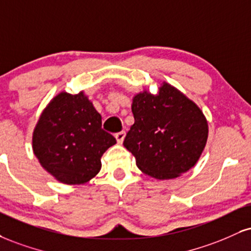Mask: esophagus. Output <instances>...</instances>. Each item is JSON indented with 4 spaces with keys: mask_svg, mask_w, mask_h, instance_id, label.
Returning a JSON list of instances; mask_svg holds the SVG:
<instances>
[{
    "mask_svg": "<svg viewBox=\"0 0 251 251\" xmlns=\"http://www.w3.org/2000/svg\"><path fill=\"white\" fill-rule=\"evenodd\" d=\"M114 137H116L118 144H123L124 139H125V132H124V131L118 132V133L114 134Z\"/></svg>",
    "mask_w": 251,
    "mask_h": 251,
    "instance_id": "obj_1",
    "label": "esophagus"
}]
</instances>
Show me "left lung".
<instances>
[{"instance_id": "8db88e82", "label": "left lung", "mask_w": 251, "mask_h": 251, "mask_svg": "<svg viewBox=\"0 0 251 251\" xmlns=\"http://www.w3.org/2000/svg\"><path fill=\"white\" fill-rule=\"evenodd\" d=\"M132 113L134 124L124 146L143 173L168 180L194 167L208 139V122L194 101L162 81L155 95L149 90L134 95Z\"/></svg>"}]
</instances>
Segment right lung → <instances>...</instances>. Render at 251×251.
I'll return each instance as SVG.
<instances>
[{
	"label": "right lung",
	"instance_id": "obj_1",
	"mask_svg": "<svg viewBox=\"0 0 251 251\" xmlns=\"http://www.w3.org/2000/svg\"><path fill=\"white\" fill-rule=\"evenodd\" d=\"M116 143L101 128V116L84 91H62L53 97L32 133V151L39 164L65 185L93 179L101 168V155Z\"/></svg>",
	"mask_w": 251,
	"mask_h": 251
}]
</instances>
